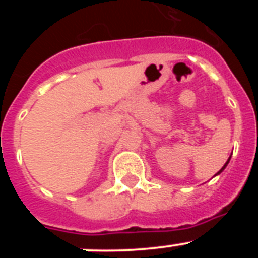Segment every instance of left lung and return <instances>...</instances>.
Here are the masks:
<instances>
[{
	"instance_id": "8db88e82",
	"label": "left lung",
	"mask_w": 258,
	"mask_h": 258,
	"mask_svg": "<svg viewBox=\"0 0 258 258\" xmlns=\"http://www.w3.org/2000/svg\"><path fill=\"white\" fill-rule=\"evenodd\" d=\"M230 159H231V156H230L229 159H227V161H226V163H225V165H223L222 168H221V169H220V172H217V174H220V173H222V172H223V169H225V168H226V166H227V164H229ZM217 174H216V175H217Z\"/></svg>"
}]
</instances>
